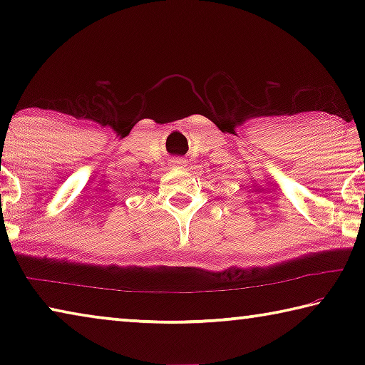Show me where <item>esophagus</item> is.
<instances>
[{
    "label": "esophagus",
    "instance_id": "34e87169",
    "mask_svg": "<svg viewBox=\"0 0 365 365\" xmlns=\"http://www.w3.org/2000/svg\"><path fill=\"white\" fill-rule=\"evenodd\" d=\"M170 165H172V168H177V169H183L185 165H187V160L182 159V158H174V159H170Z\"/></svg>",
    "mask_w": 365,
    "mask_h": 365
}]
</instances>
